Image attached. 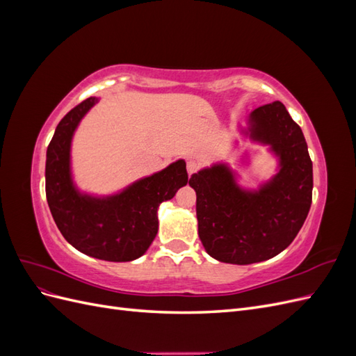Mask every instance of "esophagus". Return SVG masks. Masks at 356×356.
<instances>
[{
    "label": "esophagus",
    "mask_w": 356,
    "mask_h": 356,
    "mask_svg": "<svg viewBox=\"0 0 356 356\" xmlns=\"http://www.w3.org/2000/svg\"><path fill=\"white\" fill-rule=\"evenodd\" d=\"M197 169H199V163H197V161L190 160L188 163H187V172H188V175L195 174V172H197Z\"/></svg>",
    "instance_id": "obj_1"
}]
</instances>
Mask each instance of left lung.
<instances>
[{"label": "left lung", "mask_w": 356, "mask_h": 356, "mask_svg": "<svg viewBox=\"0 0 356 356\" xmlns=\"http://www.w3.org/2000/svg\"><path fill=\"white\" fill-rule=\"evenodd\" d=\"M238 129L275 156V174L250 188L230 163L217 161L193 174L188 184L196 191L204 251L221 263L243 266L273 258L294 241L312 204L314 169L305 135L282 102L258 106ZM250 161L245 153L239 165Z\"/></svg>", "instance_id": "1"}]
</instances>
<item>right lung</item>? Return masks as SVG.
I'll list each match as a JSON object with an SVG mask.
<instances>
[{
  "label": "right lung",
  "mask_w": 356,
  "mask_h": 356,
  "mask_svg": "<svg viewBox=\"0 0 356 356\" xmlns=\"http://www.w3.org/2000/svg\"><path fill=\"white\" fill-rule=\"evenodd\" d=\"M101 98L83 101L59 122L46 154V196L63 238L80 252L105 261H132L147 252L159 230L160 203L188 181L179 159L111 195L83 191L72 174V139Z\"/></svg>",
  "instance_id": "right-lung-1"
}]
</instances>
